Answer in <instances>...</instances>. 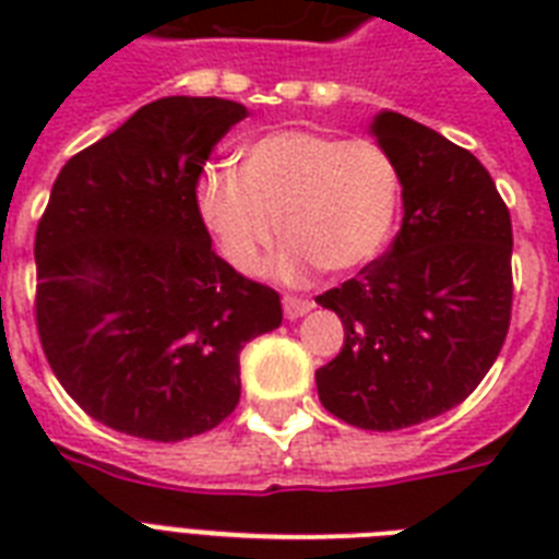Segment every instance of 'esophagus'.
<instances>
[{
    "label": "esophagus",
    "instance_id": "esophagus-1",
    "mask_svg": "<svg viewBox=\"0 0 559 559\" xmlns=\"http://www.w3.org/2000/svg\"><path fill=\"white\" fill-rule=\"evenodd\" d=\"M313 310V301L310 298H298V296H284V316H287L289 322L293 319H301L305 313Z\"/></svg>",
    "mask_w": 559,
    "mask_h": 559
}]
</instances>
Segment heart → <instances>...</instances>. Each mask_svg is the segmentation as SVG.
Wrapping results in <instances>:
<instances>
[{"instance_id": "1", "label": "heart", "mask_w": 559, "mask_h": 559, "mask_svg": "<svg viewBox=\"0 0 559 559\" xmlns=\"http://www.w3.org/2000/svg\"><path fill=\"white\" fill-rule=\"evenodd\" d=\"M240 168L209 170L197 214L237 272H254L278 235L281 278L348 272L385 249L400 214L397 165L377 142L275 130L240 147Z\"/></svg>"}]
</instances>
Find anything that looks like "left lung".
<instances>
[{"instance_id": "1", "label": "left lung", "mask_w": 559, "mask_h": 559, "mask_svg": "<svg viewBox=\"0 0 559 559\" xmlns=\"http://www.w3.org/2000/svg\"><path fill=\"white\" fill-rule=\"evenodd\" d=\"M371 133L397 165L403 226L357 278L316 298L345 324V345L316 371L322 406L391 432L459 406L511 328V211L469 151L400 112Z\"/></svg>"}]
</instances>
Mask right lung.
I'll list each match as a JSON object with an SVG mask.
<instances>
[{
    "instance_id": "add662e5",
    "label": "right lung",
    "mask_w": 559,
    "mask_h": 559,
    "mask_svg": "<svg viewBox=\"0 0 559 559\" xmlns=\"http://www.w3.org/2000/svg\"><path fill=\"white\" fill-rule=\"evenodd\" d=\"M246 118L223 98H159L66 162L34 237L37 333L69 397L109 429L186 441L240 400V350L281 298L214 249L197 186Z\"/></svg>"
}]
</instances>
